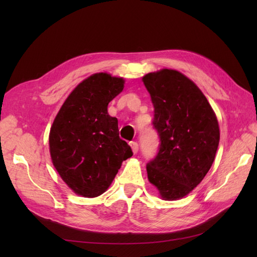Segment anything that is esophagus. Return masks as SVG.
<instances>
[{"label": "esophagus", "mask_w": 257, "mask_h": 257, "mask_svg": "<svg viewBox=\"0 0 257 257\" xmlns=\"http://www.w3.org/2000/svg\"><path fill=\"white\" fill-rule=\"evenodd\" d=\"M130 146H131L132 150H133V152H134V153H137V152H138L139 146H138V144H137L136 142H131V143H130Z\"/></svg>", "instance_id": "obj_1"}]
</instances>
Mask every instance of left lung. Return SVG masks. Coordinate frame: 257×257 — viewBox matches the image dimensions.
I'll return each instance as SVG.
<instances>
[{
    "instance_id": "1",
    "label": "left lung",
    "mask_w": 257,
    "mask_h": 257,
    "mask_svg": "<svg viewBox=\"0 0 257 257\" xmlns=\"http://www.w3.org/2000/svg\"><path fill=\"white\" fill-rule=\"evenodd\" d=\"M154 107L159 152L147 164L148 179L165 200L180 199L201 182L220 142L213 109L197 85L174 69L143 77Z\"/></svg>"
}]
</instances>
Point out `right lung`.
I'll use <instances>...</instances> for the list:
<instances>
[{"label":"right lung","mask_w":257,"mask_h":257,"mask_svg":"<svg viewBox=\"0 0 257 257\" xmlns=\"http://www.w3.org/2000/svg\"><path fill=\"white\" fill-rule=\"evenodd\" d=\"M124 88V79L97 73L68 95L49 134L54 168L76 194L96 197L111 184L122 162L133 155L119 137L118 119L107 107Z\"/></svg>","instance_id":"obj_1"}]
</instances>
